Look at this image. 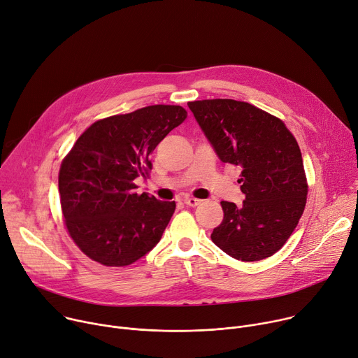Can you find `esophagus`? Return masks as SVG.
<instances>
[{
    "label": "esophagus",
    "instance_id": "esophagus-1",
    "mask_svg": "<svg viewBox=\"0 0 358 358\" xmlns=\"http://www.w3.org/2000/svg\"><path fill=\"white\" fill-rule=\"evenodd\" d=\"M182 201H184V204H187V206H189V207H197L199 204H201L203 200L194 199V197H185Z\"/></svg>",
    "mask_w": 358,
    "mask_h": 358
}]
</instances>
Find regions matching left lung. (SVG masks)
<instances>
[{"instance_id": "1", "label": "left lung", "mask_w": 358, "mask_h": 358, "mask_svg": "<svg viewBox=\"0 0 358 358\" xmlns=\"http://www.w3.org/2000/svg\"><path fill=\"white\" fill-rule=\"evenodd\" d=\"M204 136L222 162L241 167L243 206L221 201L222 222L213 243L241 262L275 254L289 238L307 201L300 147L284 122L248 103H188Z\"/></svg>"}]
</instances>
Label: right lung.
Returning a JSON list of instances; mask_svg holds the SVG:
<instances>
[{"instance_id": "right-lung-1", "label": "right lung", "mask_w": 358, "mask_h": 358, "mask_svg": "<svg viewBox=\"0 0 358 358\" xmlns=\"http://www.w3.org/2000/svg\"><path fill=\"white\" fill-rule=\"evenodd\" d=\"M187 118L180 106H150L95 121L64 158L58 191L67 230L94 262L124 267L151 251L176 201L137 194L152 169L150 154Z\"/></svg>"}]
</instances>
